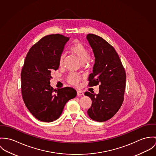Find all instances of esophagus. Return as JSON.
Segmentation results:
<instances>
[{"instance_id":"esophagus-1","label":"esophagus","mask_w":156,"mask_h":156,"mask_svg":"<svg viewBox=\"0 0 156 156\" xmlns=\"http://www.w3.org/2000/svg\"><path fill=\"white\" fill-rule=\"evenodd\" d=\"M77 95L78 96H84V93L82 91L78 90L77 91Z\"/></svg>"}]
</instances>
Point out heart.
<instances>
[{
	"instance_id": "obj_1",
	"label": "heart",
	"mask_w": 156,
	"mask_h": 156,
	"mask_svg": "<svg viewBox=\"0 0 156 156\" xmlns=\"http://www.w3.org/2000/svg\"><path fill=\"white\" fill-rule=\"evenodd\" d=\"M71 52H73L74 54H75L78 58L80 59V60L83 63H84L89 59L90 53V51L88 50L84 45H83L80 42H76L74 44L72 45V46L70 48ZM65 57V54H62L59 57L58 60V64L60 66H62L63 64L64 59ZM81 78L79 75L77 74H75L74 73H70L68 77V81L70 84L72 85H77L80 80Z\"/></svg>"
}]
</instances>
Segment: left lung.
I'll use <instances>...</instances> for the list:
<instances>
[{
	"label": "left lung",
	"mask_w": 156,
	"mask_h": 156,
	"mask_svg": "<svg viewBox=\"0 0 156 156\" xmlns=\"http://www.w3.org/2000/svg\"><path fill=\"white\" fill-rule=\"evenodd\" d=\"M87 39L95 57L93 73L88 77V86L100 84L98 94L85 92L92 101L87 114L92 120L103 122L111 119L121 107L126 74L117 52L111 45L94 34H88Z\"/></svg>",
	"instance_id": "8db88e82"
}]
</instances>
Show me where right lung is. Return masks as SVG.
Masks as SVG:
<instances>
[{
    "label": "right lung",
    "mask_w": 156,
    "mask_h": 156,
    "mask_svg": "<svg viewBox=\"0 0 156 156\" xmlns=\"http://www.w3.org/2000/svg\"><path fill=\"white\" fill-rule=\"evenodd\" d=\"M69 37L60 34L47 35L34 45L21 70V93L29 111L37 120L51 122L61 115L65 104L76 97L72 87L54 89L51 72L58 69V60Z\"/></svg>",
    "instance_id": "1"
}]
</instances>
